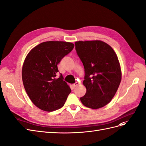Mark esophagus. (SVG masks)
I'll return each mask as SVG.
<instances>
[{
	"label": "esophagus",
	"mask_w": 146,
	"mask_h": 146,
	"mask_svg": "<svg viewBox=\"0 0 146 146\" xmlns=\"http://www.w3.org/2000/svg\"><path fill=\"white\" fill-rule=\"evenodd\" d=\"M79 84H80V83H79L78 82H76L75 83H74V84H73V87H76V86H78Z\"/></svg>",
	"instance_id": "34e87169"
}]
</instances>
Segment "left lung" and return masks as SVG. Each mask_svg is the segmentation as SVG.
I'll use <instances>...</instances> for the list:
<instances>
[{"label": "left lung", "instance_id": "1", "mask_svg": "<svg viewBox=\"0 0 146 146\" xmlns=\"http://www.w3.org/2000/svg\"><path fill=\"white\" fill-rule=\"evenodd\" d=\"M75 48L84 67L83 84L86 93L82 103L91 109L106 106L114 97L122 79L121 68L114 49L101 40L78 41Z\"/></svg>", "mask_w": 146, "mask_h": 146}]
</instances>
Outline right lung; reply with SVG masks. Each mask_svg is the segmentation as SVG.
<instances>
[{
  "mask_svg": "<svg viewBox=\"0 0 146 146\" xmlns=\"http://www.w3.org/2000/svg\"><path fill=\"white\" fill-rule=\"evenodd\" d=\"M73 48L70 42L45 41L32 48L26 57L23 82L29 97L39 109L51 112L64 105L71 89L62 74L56 77L57 64Z\"/></svg>",
  "mask_w": 146,
  "mask_h": 146,
  "instance_id": "right-lung-1",
  "label": "right lung"
}]
</instances>
